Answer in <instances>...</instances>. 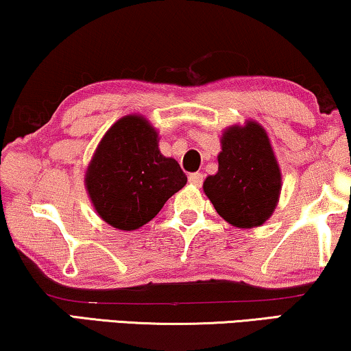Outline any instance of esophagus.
Returning <instances> with one entry per match:
<instances>
[{
    "mask_svg": "<svg viewBox=\"0 0 351 351\" xmlns=\"http://www.w3.org/2000/svg\"><path fill=\"white\" fill-rule=\"evenodd\" d=\"M189 184L193 186H201V184H203V174H199V172H193V174H190Z\"/></svg>",
    "mask_w": 351,
    "mask_h": 351,
    "instance_id": "34e87169",
    "label": "esophagus"
}]
</instances>
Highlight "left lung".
Returning <instances> with one entry per match:
<instances>
[{
	"label": "left lung",
	"mask_w": 351,
	"mask_h": 351,
	"mask_svg": "<svg viewBox=\"0 0 351 351\" xmlns=\"http://www.w3.org/2000/svg\"><path fill=\"white\" fill-rule=\"evenodd\" d=\"M219 169L203 190L217 214L237 228L261 227L275 213L282 177L270 137L262 124L246 119L223 129Z\"/></svg>",
	"instance_id": "obj_1"
}]
</instances>
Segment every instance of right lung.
<instances>
[{"label":"right lung","instance_id":"add662e5","mask_svg":"<svg viewBox=\"0 0 351 351\" xmlns=\"http://www.w3.org/2000/svg\"><path fill=\"white\" fill-rule=\"evenodd\" d=\"M158 142L160 132L138 113L119 118L100 138L84 186L95 213L113 228H141L185 186L179 162L161 155Z\"/></svg>","mask_w":351,"mask_h":351}]
</instances>
